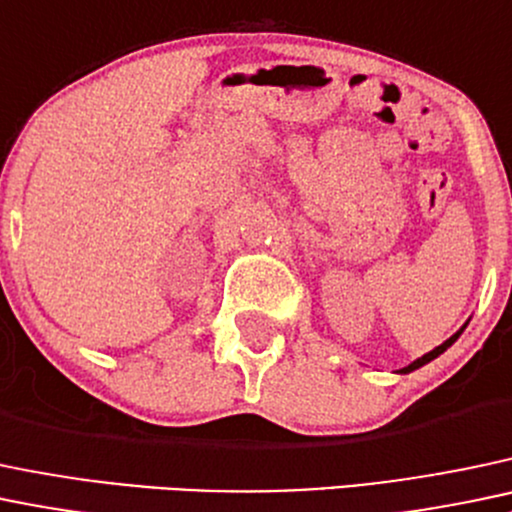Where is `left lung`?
Returning <instances> with one entry per match:
<instances>
[{
	"label": "left lung",
	"instance_id": "left-lung-1",
	"mask_svg": "<svg viewBox=\"0 0 512 512\" xmlns=\"http://www.w3.org/2000/svg\"><path fill=\"white\" fill-rule=\"evenodd\" d=\"M464 328H466V326H464ZM464 328H461V331H464ZM461 331H459V333H454V336H451V338H446V341H444V343H441V346H437V348H434V351L424 353V355H422V358H417V360H414V363H410V365H407V368H402V370H400V373H412V370H417V368H422V365H427V363H429V360H434V358H437V355H441V353H444V351H446V348H449V346H451V343H454V341H456V338H459V336H461Z\"/></svg>",
	"mask_w": 512,
	"mask_h": 512
}]
</instances>
